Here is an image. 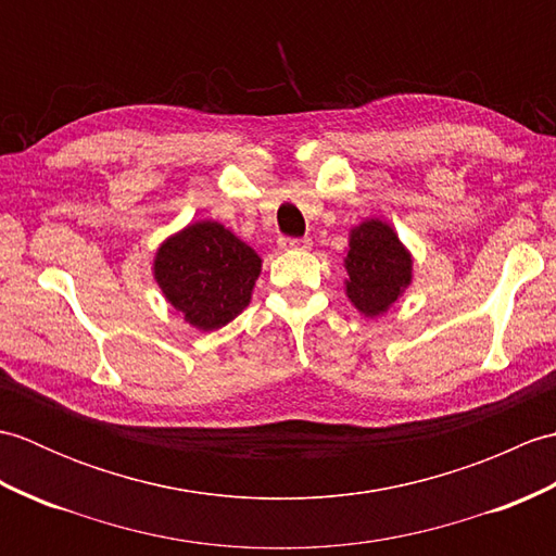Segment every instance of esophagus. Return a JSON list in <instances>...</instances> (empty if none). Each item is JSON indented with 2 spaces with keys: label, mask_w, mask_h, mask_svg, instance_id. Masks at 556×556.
<instances>
[{
  "label": "esophagus",
  "mask_w": 556,
  "mask_h": 556,
  "mask_svg": "<svg viewBox=\"0 0 556 556\" xmlns=\"http://www.w3.org/2000/svg\"><path fill=\"white\" fill-rule=\"evenodd\" d=\"M279 245L287 251H305V248H311V239L308 236H281Z\"/></svg>",
  "instance_id": "1"
}]
</instances>
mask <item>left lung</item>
<instances>
[{"label": "left lung", "mask_w": 556, "mask_h": 556, "mask_svg": "<svg viewBox=\"0 0 556 556\" xmlns=\"http://www.w3.org/2000/svg\"><path fill=\"white\" fill-rule=\"evenodd\" d=\"M346 293L363 315H380L410 285V255L387 224L370 219L351 231Z\"/></svg>", "instance_id": "obj_1"}]
</instances>
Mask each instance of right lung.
Returning a JSON list of instances; mask_svg holds the SVG:
<instances>
[{"mask_svg":"<svg viewBox=\"0 0 556 556\" xmlns=\"http://www.w3.org/2000/svg\"><path fill=\"white\" fill-rule=\"evenodd\" d=\"M260 275L251 245L217 222H198L160 248L155 279L186 323L212 332L233 320Z\"/></svg>","mask_w":556,"mask_h":556,"instance_id":"1","label":"right lung"}]
</instances>
